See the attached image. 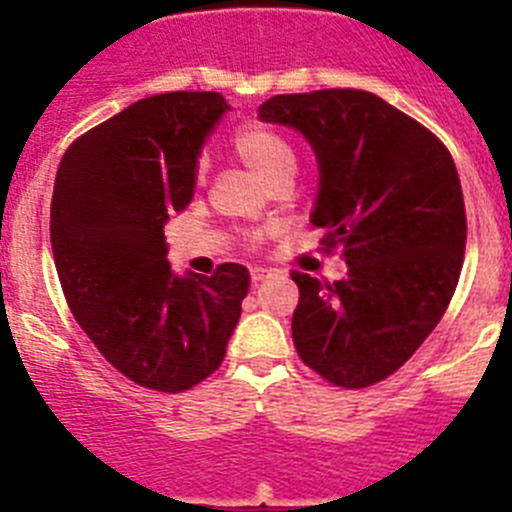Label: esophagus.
Segmentation results:
<instances>
[{
  "label": "esophagus",
  "instance_id": "1",
  "mask_svg": "<svg viewBox=\"0 0 512 512\" xmlns=\"http://www.w3.org/2000/svg\"><path fill=\"white\" fill-rule=\"evenodd\" d=\"M248 277H251V284H259V282H264L266 277H269V269H261V266H251Z\"/></svg>",
  "mask_w": 512,
  "mask_h": 512
}]
</instances>
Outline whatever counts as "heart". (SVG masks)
I'll return each instance as SVG.
<instances>
[{"label": "heart", "mask_w": 512, "mask_h": 512, "mask_svg": "<svg viewBox=\"0 0 512 512\" xmlns=\"http://www.w3.org/2000/svg\"><path fill=\"white\" fill-rule=\"evenodd\" d=\"M230 146H233L235 156L241 158L248 169L256 171L264 182H269L271 187L295 174V146H292V140L287 135L279 133L277 128H271V125H264V122L243 125V128L235 130ZM194 182H205V164L202 161L194 169Z\"/></svg>", "instance_id": "obj_1"}]
</instances>
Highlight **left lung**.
<instances>
[{
  "label": "left lung",
  "mask_w": 512,
  "mask_h": 512,
  "mask_svg": "<svg viewBox=\"0 0 512 512\" xmlns=\"http://www.w3.org/2000/svg\"><path fill=\"white\" fill-rule=\"evenodd\" d=\"M259 117L300 130L320 164L312 225L348 277L292 279V338L325 382L364 390L395 374L431 336L459 284L467 212L449 148L364 89L277 94Z\"/></svg>",
  "instance_id": "obj_1"
}]
</instances>
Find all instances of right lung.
<instances>
[{"label": "right lung", "mask_w": 512, "mask_h": 512, "mask_svg": "<svg viewBox=\"0 0 512 512\" xmlns=\"http://www.w3.org/2000/svg\"><path fill=\"white\" fill-rule=\"evenodd\" d=\"M228 102L217 92L140 99L63 153L51 246L63 297L99 354L130 382L184 392L225 359L248 271L176 277L164 223L194 194L197 153Z\"/></svg>", "instance_id": "1"}]
</instances>
